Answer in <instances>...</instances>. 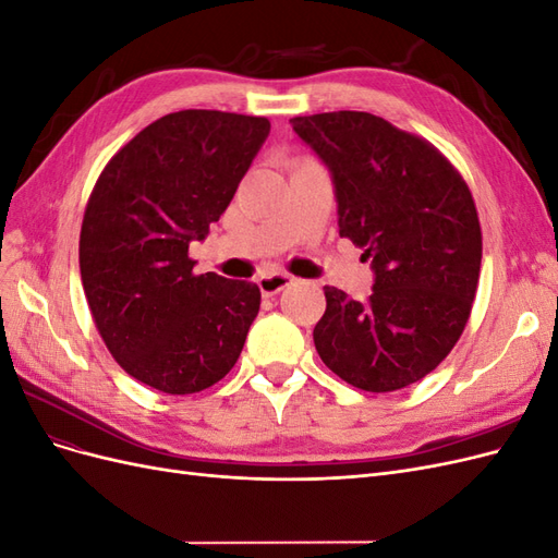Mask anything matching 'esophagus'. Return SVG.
<instances>
[{
	"instance_id": "esophagus-1",
	"label": "esophagus",
	"mask_w": 558,
	"mask_h": 558,
	"mask_svg": "<svg viewBox=\"0 0 558 558\" xmlns=\"http://www.w3.org/2000/svg\"><path fill=\"white\" fill-rule=\"evenodd\" d=\"M293 283V277L291 275H283V272H269V275H263L258 279V289L265 298L269 295H277L279 291H283L286 286Z\"/></svg>"
}]
</instances>
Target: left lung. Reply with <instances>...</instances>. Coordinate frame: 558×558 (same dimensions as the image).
Masks as SVG:
<instances>
[{"instance_id":"left-lung-1","label":"left lung","mask_w":558,"mask_h":558,"mask_svg":"<svg viewBox=\"0 0 558 558\" xmlns=\"http://www.w3.org/2000/svg\"><path fill=\"white\" fill-rule=\"evenodd\" d=\"M328 167L340 238L375 272L365 302L326 286L314 344L369 393L424 379L459 342L477 293L482 230L468 183L426 140L365 111L291 118Z\"/></svg>"}]
</instances>
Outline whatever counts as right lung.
<instances>
[{
	"label": "right lung",
	"instance_id": "right-lung-1",
	"mask_svg": "<svg viewBox=\"0 0 558 558\" xmlns=\"http://www.w3.org/2000/svg\"><path fill=\"white\" fill-rule=\"evenodd\" d=\"M269 121L167 113L109 160L83 214L78 265L95 326L130 377L185 396L221 381L258 316L256 283L193 275V240L228 209Z\"/></svg>",
	"mask_w": 558,
	"mask_h": 558
}]
</instances>
